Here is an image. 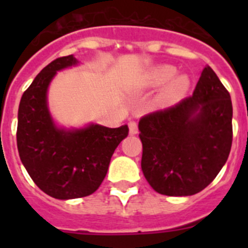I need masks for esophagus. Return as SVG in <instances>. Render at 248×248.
<instances>
[{
  "instance_id": "esophagus-1",
  "label": "esophagus",
  "mask_w": 248,
  "mask_h": 248,
  "mask_svg": "<svg viewBox=\"0 0 248 248\" xmlns=\"http://www.w3.org/2000/svg\"><path fill=\"white\" fill-rule=\"evenodd\" d=\"M129 133H130L131 135L138 134V124L135 122L129 123Z\"/></svg>"
}]
</instances>
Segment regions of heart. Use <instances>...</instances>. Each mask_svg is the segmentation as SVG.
<instances>
[{"instance_id": "b5f03b06", "label": "heart", "mask_w": 248, "mask_h": 248, "mask_svg": "<svg viewBox=\"0 0 248 248\" xmlns=\"http://www.w3.org/2000/svg\"><path fill=\"white\" fill-rule=\"evenodd\" d=\"M176 76V69L171 65H161L153 71L150 76V82L153 85H163L165 83L170 82L166 88L164 89L160 102L164 105H171L177 103L184 98L190 88V79L189 77L183 74V76Z\"/></svg>"}]
</instances>
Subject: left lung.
I'll use <instances>...</instances> for the list:
<instances>
[{"label": "left lung", "instance_id": "1", "mask_svg": "<svg viewBox=\"0 0 248 248\" xmlns=\"http://www.w3.org/2000/svg\"><path fill=\"white\" fill-rule=\"evenodd\" d=\"M141 170L156 192L190 196L203 190L227 161L232 145L230 93L211 67L192 97L139 122Z\"/></svg>", "mask_w": 248, "mask_h": 248}]
</instances>
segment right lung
Returning a JSON list of instances; mask_svg holds the SVG:
<instances>
[{"label":"right lung","instance_id":"obj_1","mask_svg":"<svg viewBox=\"0 0 248 248\" xmlns=\"http://www.w3.org/2000/svg\"><path fill=\"white\" fill-rule=\"evenodd\" d=\"M76 64L73 54L50 62L23 93L18 108L17 148L22 164L39 189L59 200L93 194L104 180L114 150L129 133L128 125H56L48 109V87L57 72Z\"/></svg>","mask_w":248,"mask_h":248}]
</instances>
